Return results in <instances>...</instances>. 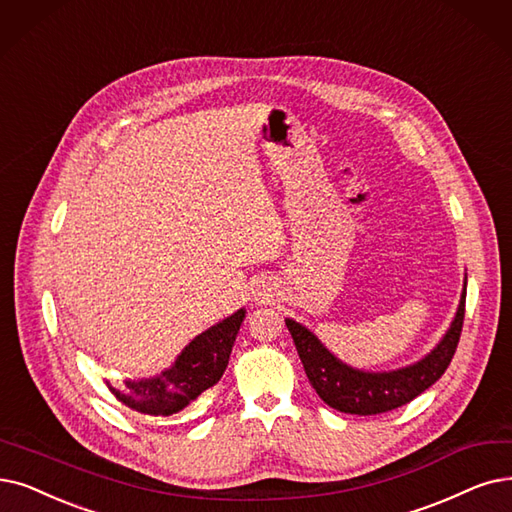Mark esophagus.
Listing matches in <instances>:
<instances>
[{
	"label": "esophagus",
	"mask_w": 512,
	"mask_h": 512,
	"mask_svg": "<svg viewBox=\"0 0 512 512\" xmlns=\"http://www.w3.org/2000/svg\"><path fill=\"white\" fill-rule=\"evenodd\" d=\"M269 298H271V294H269V290H260L258 294H256V300L260 302V304H264V302H269Z\"/></svg>",
	"instance_id": "esophagus-1"
}]
</instances>
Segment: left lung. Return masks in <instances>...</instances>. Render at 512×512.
Listing matches in <instances>:
<instances>
[{
  "label": "left lung",
  "instance_id": "8db88e82",
  "mask_svg": "<svg viewBox=\"0 0 512 512\" xmlns=\"http://www.w3.org/2000/svg\"><path fill=\"white\" fill-rule=\"evenodd\" d=\"M466 285V283H464ZM464 302L466 288L460 298L456 319L452 321L437 349L426 355L422 361L403 367L397 372H359L353 367L338 361L325 346L300 323L288 319L285 325L294 338L298 357L304 365V372L317 395L338 412L374 416L397 410V407L410 403L428 386H433L458 349L462 323H464Z\"/></svg>",
  "mask_w": 512,
  "mask_h": 512
}]
</instances>
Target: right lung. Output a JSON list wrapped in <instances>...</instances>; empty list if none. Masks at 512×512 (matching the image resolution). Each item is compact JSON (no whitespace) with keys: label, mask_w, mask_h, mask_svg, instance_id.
<instances>
[{"label":"right lung","mask_w":512,"mask_h":512,"mask_svg":"<svg viewBox=\"0 0 512 512\" xmlns=\"http://www.w3.org/2000/svg\"><path fill=\"white\" fill-rule=\"evenodd\" d=\"M243 317L245 311L241 309L199 334L161 376L140 382L128 380L121 391L109 384L111 393L142 414L170 416L180 412L222 378Z\"/></svg>","instance_id":"1"}]
</instances>
